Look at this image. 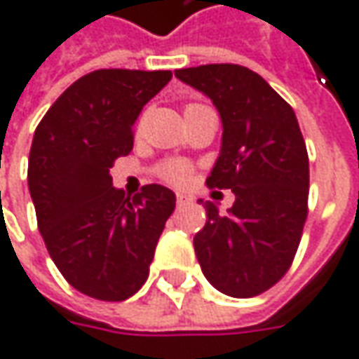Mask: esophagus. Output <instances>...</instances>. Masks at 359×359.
Wrapping results in <instances>:
<instances>
[{"label": "esophagus", "mask_w": 359, "mask_h": 359, "mask_svg": "<svg viewBox=\"0 0 359 359\" xmlns=\"http://www.w3.org/2000/svg\"><path fill=\"white\" fill-rule=\"evenodd\" d=\"M189 201H191V200H189L187 196H184V194H177V198H175V203H177V208H186Z\"/></svg>", "instance_id": "34e87169"}]
</instances>
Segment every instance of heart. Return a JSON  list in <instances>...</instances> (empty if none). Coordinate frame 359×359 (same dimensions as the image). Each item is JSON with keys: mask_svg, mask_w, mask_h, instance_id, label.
I'll return each mask as SVG.
<instances>
[{"mask_svg": "<svg viewBox=\"0 0 359 359\" xmlns=\"http://www.w3.org/2000/svg\"><path fill=\"white\" fill-rule=\"evenodd\" d=\"M158 177L170 186H186L191 180V165L184 159H165L158 165Z\"/></svg>", "mask_w": 359, "mask_h": 359, "instance_id": "obj_1", "label": "heart"}]
</instances>
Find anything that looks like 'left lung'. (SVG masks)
<instances>
[{
  "label": "left lung",
  "mask_w": 359,
  "mask_h": 359,
  "mask_svg": "<svg viewBox=\"0 0 359 359\" xmlns=\"http://www.w3.org/2000/svg\"><path fill=\"white\" fill-rule=\"evenodd\" d=\"M175 77L217 107L222 149L205 184L236 196L228 214L203 203L208 222L194 238L201 271L226 296H259L290 269L308 217L310 161L296 114L243 65L210 63Z\"/></svg>",
  "instance_id": "obj_1"
}]
</instances>
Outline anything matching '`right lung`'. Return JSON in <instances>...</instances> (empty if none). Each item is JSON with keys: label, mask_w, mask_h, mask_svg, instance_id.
<instances>
[{"label": "right lung", "mask_w": 359, "mask_h": 359, "mask_svg": "<svg viewBox=\"0 0 359 359\" xmlns=\"http://www.w3.org/2000/svg\"><path fill=\"white\" fill-rule=\"evenodd\" d=\"M172 72L97 69L74 81L35 130L27 184L37 228L69 285L123 302L147 280L175 194L149 184L126 196L109 168L133 147V123Z\"/></svg>", "instance_id": "1"}]
</instances>
